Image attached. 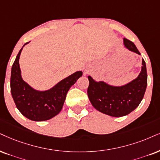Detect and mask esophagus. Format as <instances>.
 I'll return each mask as SVG.
<instances>
[{"instance_id": "obj_1", "label": "esophagus", "mask_w": 160, "mask_h": 160, "mask_svg": "<svg viewBox=\"0 0 160 160\" xmlns=\"http://www.w3.org/2000/svg\"><path fill=\"white\" fill-rule=\"evenodd\" d=\"M90 70H89V69H84V75H88V74L90 73Z\"/></svg>"}]
</instances>
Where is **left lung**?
I'll use <instances>...</instances> for the list:
<instances>
[{
  "label": "left lung",
  "mask_w": 160,
  "mask_h": 160,
  "mask_svg": "<svg viewBox=\"0 0 160 160\" xmlns=\"http://www.w3.org/2000/svg\"><path fill=\"white\" fill-rule=\"evenodd\" d=\"M123 45L131 52L140 55L136 45L123 38ZM88 95L94 108L106 115L121 117L137 108L144 97L147 88L146 64L142 59V69L135 79L122 86H114L104 81L94 80L88 76Z\"/></svg>",
  "instance_id": "left-lung-1"
}]
</instances>
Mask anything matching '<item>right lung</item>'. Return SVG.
<instances>
[{
	"label": "right lung",
	"instance_id": "1",
	"mask_svg": "<svg viewBox=\"0 0 160 160\" xmlns=\"http://www.w3.org/2000/svg\"><path fill=\"white\" fill-rule=\"evenodd\" d=\"M29 43L23 44L12 67L11 93L18 110L23 116L32 121H46L60 113L68 90L82 76V71H76L48 90L34 89L23 81L19 64L21 51Z\"/></svg>",
	"mask_w": 160,
	"mask_h": 160
}]
</instances>
